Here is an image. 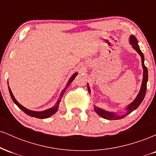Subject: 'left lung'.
Wrapping results in <instances>:
<instances>
[{"instance_id":"8db88e82","label":"left lung","mask_w":156,"mask_h":156,"mask_svg":"<svg viewBox=\"0 0 156 156\" xmlns=\"http://www.w3.org/2000/svg\"><path fill=\"white\" fill-rule=\"evenodd\" d=\"M129 43L132 45V48L135 50L136 51L139 53V55L141 56V65H142L143 68V78H142V82H141V88L139 90V94H137L136 98L133 100V102L130 103L128 106L125 107V111L126 112L123 114H117L115 112H108V111H105L104 109H102L99 107L94 105V109L95 111V112L98 115L101 116V117L104 118V119H108V120H115V119H120L126 117L127 115L130 114L132 112H133L134 110H136L138 107L139 106V105L141 104V102L144 100V96H145L146 91H147V83L148 80V71L147 68L144 65V54L142 53V52L141 51L140 48H139V44H138V41L136 38L134 37L133 35L130 36L129 39ZM87 88H88L89 93L90 94L91 90L89 88V83H87Z\"/></svg>"}]
</instances>
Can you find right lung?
<instances>
[{"label":"right lung","mask_w":156,"mask_h":156,"mask_svg":"<svg viewBox=\"0 0 156 156\" xmlns=\"http://www.w3.org/2000/svg\"><path fill=\"white\" fill-rule=\"evenodd\" d=\"M77 75H78V73H75L74 74H73V76H71L70 78H69V80H68V82L67 83V84H66V87H64V89L62 91V92H61V94H60V95H59V98H58V101H56V103H55L54 106H53V107H52V108L46 109V110L41 111V112H36V111L29 110V109L25 108L24 106H23V105H21L20 103H19L18 102H17V100L15 99V97H14L13 94H12V90H11L9 86V91L11 98H12V101H13L14 103H15V104L17 105V106H18L19 108L23 111V112H24L25 113H26V114H28V115L30 116V117L39 118V119H46V118H48V117H51L52 115H53V114H54L57 111H58V105H59L61 100H62V96H63L64 93L65 92V91L67 90V89L68 88V87H69V86L70 85L71 83H72L73 80L75 79V78H76Z\"/></svg>","instance_id":"1"}]
</instances>
